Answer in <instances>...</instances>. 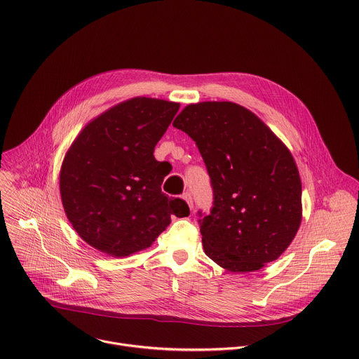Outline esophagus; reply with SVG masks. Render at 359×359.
Masks as SVG:
<instances>
[{
    "instance_id": "1",
    "label": "esophagus",
    "mask_w": 359,
    "mask_h": 359,
    "mask_svg": "<svg viewBox=\"0 0 359 359\" xmlns=\"http://www.w3.org/2000/svg\"><path fill=\"white\" fill-rule=\"evenodd\" d=\"M183 198H184V201L187 203V205L190 207V210H193V197H191V193L186 191V193L183 194Z\"/></svg>"
}]
</instances>
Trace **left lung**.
Returning a JSON list of instances; mask_svg holds the SVG:
<instances>
[{"label": "left lung", "instance_id": "1", "mask_svg": "<svg viewBox=\"0 0 359 359\" xmlns=\"http://www.w3.org/2000/svg\"><path fill=\"white\" fill-rule=\"evenodd\" d=\"M173 127L196 141L211 177L214 207L198 212L205 255L232 273L277 260L302 221V183L285 144L233 102L189 104Z\"/></svg>", "mask_w": 359, "mask_h": 359}]
</instances>
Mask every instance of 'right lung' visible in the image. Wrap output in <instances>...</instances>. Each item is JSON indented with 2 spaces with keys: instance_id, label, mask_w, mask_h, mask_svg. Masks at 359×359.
<instances>
[{
  "instance_id": "right-lung-1",
  "label": "right lung",
  "mask_w": 359,
  "mask_h": 359,
  "mask_svg": "<svg viewBox=\"0 0 359 359\" xmlns=\"http://www.w3.org/2000/svg\"><path fill=\"white\" fill-rule=\"evenodd\" d=\"M180 104L124 100L90 120L68 148L60 194L68 221L96 250L126 257L149 248L170 224L189 217L182 198L162 193L166 176L154 156Z\"/></svg>"
}]
</instances>
